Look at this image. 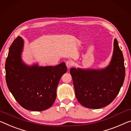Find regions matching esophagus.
I'll use <instances>...</instances> for the list:
<instances>
[{
    "label": "esophagus",
    "mask_w": 131,
    "mask_h": 131,
    "mask_svg": "<svg viewBox=\"0 0 131 131\" xmlns=\"http://www.w3.org/2000/svg\"><path fill=\"white\" fill-rule=\"evenodd\" d=\"M66 65L67 66L68 69H70V68L72 66V65H73V63H72V62L71 61H67L66 62Z\"/></svg>",
    "instance_id": "obj_1"
}]
</instances>
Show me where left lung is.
I'll use <instances>...</instances> for the list:
<instances>
[{"label": "left lung", "instance_id": "obj_1", "mask_svg": "<svg viewBox=\"0 0 131 131\" xmlns=\"http://www.w3.org/2000/svg\"><path fill=\"white\" fill-rule=\"evenodd\" d=\"M75 95L83 106L99 109L109 105L119 92L125 76L123 54L117 39L110 64L101 69H70Z\"/></svg>", "mask_w": 131, "mask_h": 131}]
</instances>
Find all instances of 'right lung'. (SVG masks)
<instances>
[{"instance_id": "right-lung-1", "label": "right lung", "mask_w": 131, "mask_h": 131, "mask_svg": "<svg viewBox=\"0 0 131 131\" xmlns=\"http://www.w3.org/2000/svg\"><path fill=\"white\" fill-rule=\"evenodd\" d=\"M23 47L24 39L20 36L10 47L5 63L6 83L24 108L45 110L54 103L58 83L67 68L65 62L55 66L26 65L21 58Z\"/></svg>"}]
</instances>
